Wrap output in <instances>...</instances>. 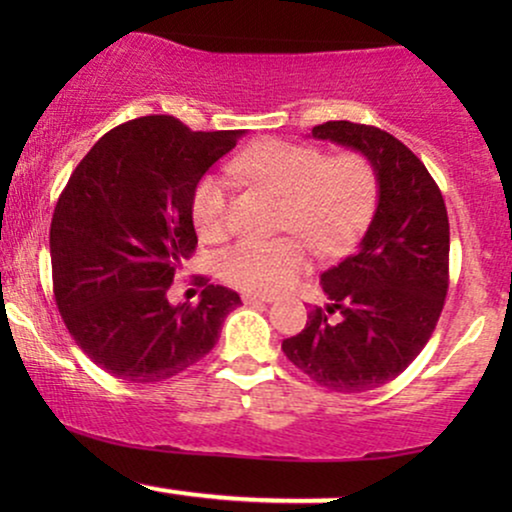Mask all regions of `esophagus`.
Wrapping results in <instances>:
<instances>
[{
    "label": "esophagus",
    "instance_id": "obj_1",
    "mask_svg": "<svg viewBox=\"0 0 512 512\" xmlns=\"http://www.w3.org/2000/svg\"><path fill=\"white\" fill-rule=\"evenodd\" d=\"M243 303H248V305L272 303V296H267V293H245V296H243Z\"/></svg>",
    "mask_w": 512,
    "mask_h": 512
}]
</instances>
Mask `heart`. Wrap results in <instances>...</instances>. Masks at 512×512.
<instances>
[{
	"instance_id": "obj_1",
	"label": "heart",
	"mask_w": 512,
	"mask_h": 512,
	"mask_svg": "<svg viewBox=\"0 0 512 512\" xmlns=\"http://www.w3.org/2000/svg\"><path fill=\"white\" fill-rule=\"evenodd\" d=\"M228 168L284 197V228L301 231L325 255L349 250L373 214L375 173L354 151L325 156L310 144L264 139L240 151ZM190 211L204 240L226 238L231 231L228 180L219 173L202 175ZM308 262V243L298 236L245 238L223 252L219 272L243 291L274 293L293 284Z\"/></svg>"
}]
</instances>
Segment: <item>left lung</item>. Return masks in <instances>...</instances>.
<instances>
[{"mask_svg":"<svg viewBox=\"0 0 512 512\" xmlns=\"http://www.w3.org/2000/svg\"><path fill=\"white\" fill-rule=\"evenodd\" d=\"M313 137L368 158L378 207L354 255L320 276L330 305L310 310L281 349L317 385L354 395L397 378L431 339L448 293L450 223L436 180L392 134L332 120Z\"/></svg>","mask_w":512,"mask_h":512,"instance_id":"8db88e82","label":"left lung"}]
</instances>
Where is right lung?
<instances>
[{
  "instance_id": "1",
  "label": "right lung",
  "mask_w": 512,
  "mask_h": 512,
  "mask_svg": "<svg viewBox=\"0 0 512 512\" xmlns=\"http://www.w3.org/2000/svg\"><path fill=\"white\" fill-rule=\"evenodd\" d=\"M243 134L139 117L103 134L57 199V308L81 351L115 378L158 383L195 366L240 305L226 286L209 284L197 305H173L168 289L197 248L192 190Z\"/></svg>"
}]
</instances>
